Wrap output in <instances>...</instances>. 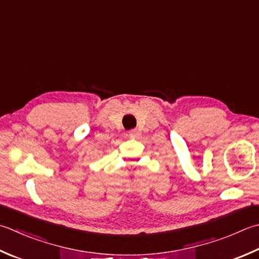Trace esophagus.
<instances>
[{
	"label": "esophagus",
	"instance_id": "1",
	"mask_svg": "<svg viewBox=\"0 0 259 259\" xmlns=\"http://www.w3.org/2000/svg\"><path fill=\"white\" fill-rule=\"evenodd\" d=\"M138 135H139V133H138V130H137V129H133V130L129 131V136L133 137V138H136V137H138Z\"/></svg>",
	"mask_w": 259,
	"mask_h": 259
}]
</instances>
